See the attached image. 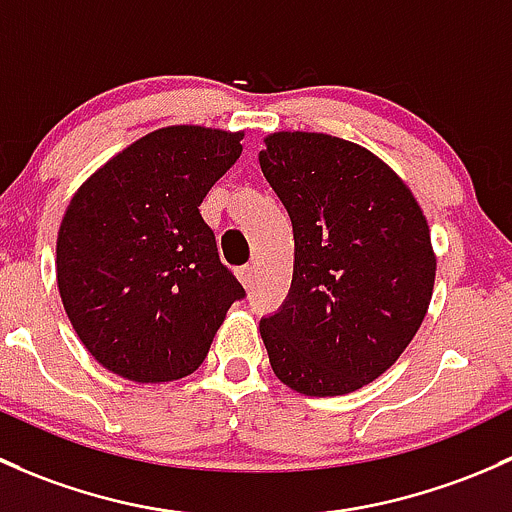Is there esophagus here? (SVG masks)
<instances>
[{
	"instance_id": "1",
	"label": "esophagus",
	"mask_w": 512,
	"mask_h": 512,
	"mask_svg": "<svg viewBox=\"0 0 512 512\" xmlns=\"http://www.w3.org/2000/svg\"><path fill=\"white\" fill-rule=\"evenodd\" d=\"M236 276H239V281L244 283V288L254 286V266L239 268V271H236Z\"/></svg>"
}]
</instances>
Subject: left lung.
Here are the masks:
<instances>
[{"label":"left lung","instance_id":"1","mask_svg":"<svg viewBox=\"0 0 512 512\" xmlns=\"http://www.w3.org/2000/svg\"><path fill=\"white\" fill-rule=\"evenodd\" d=\"M261 172L293 224L291 291L263 315L283 384L308 397L365 387L407 350L434 291L419 204L379 157L323 133H276Z\"/></svg>","mask_w":512,"mask_h":512}]
</instances>
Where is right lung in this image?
<instances>
[{
    "label": "right lung",
    "mask_w": 512,
    "mask_h": 512,
    "mask_svg": "<svg viewBox=\"0 0 512 512\" xmlns=\"http://www.w3.org/2000/svg\"><path fill=\"white\" fill-rule=\"evenodd\" d=\"M241 133L175 125L103 165L68 204L56 278L86 350L133 382H172L207 357L246 295L199 214L241 155Z\"/></svg>",
    "instance_id": "add662e5"
}]
</instances>
